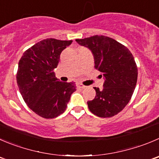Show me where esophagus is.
I'll return each mask as SVG.
<instances>
[{
  "instance_id": "1",
  "label": "esophagus",
  "mask_w": 159,
  "mask_h": 159,
  "mask_svg": "<svg viewBox=\"0 0 159 159\" xmlns=\"http://www.w3.org/2000/svg\"><path fill=\"white\" fill-rule=\"evenodd\" d=\"M76 86H77V87H79V88H82V89H84L86 87V86L83 85L82 84H80V83H77Z\"/></svg>"
}]
</instances>
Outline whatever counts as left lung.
<instances>
[{"mask_svg": "<svg viewBox=\"0 0 159 159\" xmlns=\"http://www.w3.org/2000/svg\"><path fill=\"white\" fill-rule=\"evenodd\" d=\"M75 41L91 51L94 67L105 80L102 90L93 87L96 96L87 101L89 109L98 117H112L129 103L136 87L138 72L134 56L124 45L105 36Z\"/></svg>", "mask_w": 159, "mask_h": 159, "instance_id": "obj_1", "label": "left lung"}]
</instances>
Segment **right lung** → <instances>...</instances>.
Segmentation results:
<instances>
[{
	"label": "right lung",
	"mask_w": 159,
	"mask_h": 159,
	"mask_svg": "<svg viewBox=\"0 0 159 159\" xmlns=\"http://www.w3.org/2000/svg\"><path fill=\"white\" fill-rule=\"evenodd\" d=\"M72 43L53 38L43 40L26 50L19 60L16 75L19 91L29 108L45 119L62 114L76 90L75 83L61 82L53 72L61 51Z\"/></svg>",
	"instance_id": "obj_1"
}]
</instances>
